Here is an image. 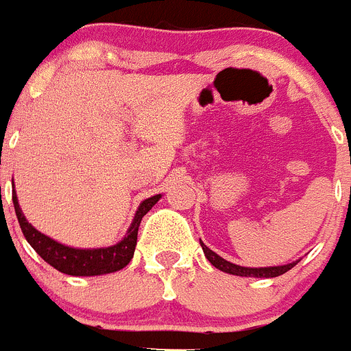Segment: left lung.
<instances>
[{
    "label": "left lung",
    "mask_w": 351,
    "mask_h": 351,
    "mask_svg": "<svg viewBox=\"0 0 351 351\" xmlns=\"http://www.w3.org/2000/svg\"><path fill=\"white\" fill-rule=\"evenodd\" d=\"M202 250H204L205 258L214 265L215 268L219 270L226 271V274L231 275H239V277H258V278H271V277H278V275H284L285 271H289L290 268H293L297 265V261L289 265H282V267H265V268H246V267H239V265L231 263V261L224 260V258L219 256L217 253H214L212 250H208L204 243L200 241Z\"/></svg>",
    "instance_id": "obj_1"
}]
</instances>
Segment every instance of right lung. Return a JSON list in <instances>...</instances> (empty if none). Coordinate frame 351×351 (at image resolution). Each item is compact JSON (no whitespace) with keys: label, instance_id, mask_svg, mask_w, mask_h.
<instances>
[{"label":"right lung","instance_id":"1","mask_svg":"<svg viewBox=\"0 0 351 351\" xmlns=\"http://www.w3.org/2000/svg\"><path fill=\"white\" fill-rule=\"evenodd\" d=\"M159 198H161V195L146 198L139 205V208L136 212V217L132 221V226H130V229L127 231V236L122 241L113 244L110 247H98V250H76V247L64 246V244L54 241L49 236L38 232L25 219L15 192H13V205H15L16 217H19L20 228H22L25 239L40 254L42 260L47 261L51 267H54L56 270L62 271L66 275H73V277H91V275L112 274V271L122 270L125 265H129V261L134 256V250H136L137 231H139L141 221L153 208V205Z\"/></svg>","mask_w":351,"mask_h":351}]
</instances>
